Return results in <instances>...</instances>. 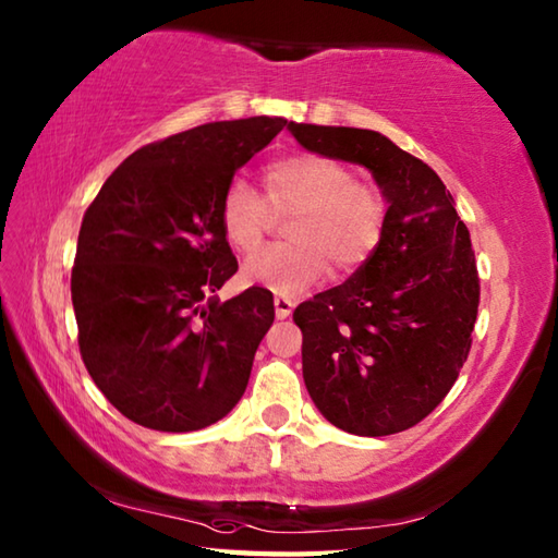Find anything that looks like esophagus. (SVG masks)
Instances as JSON below:
<instances>
[{
    "label": "esophagus",
    "mask_w": 558,
    "mask_h": 558,
    "mask_svg": "<svg viewBox=\"0 0 558 558\" xmlns=\"http://www.w3.org/2000/svg\"><path fill=\"white\" fill-rule=\"evenodd\" d=\"M272 305H276V314H278V319H286V317H290V312H292V307H295V302H292L290 298L276 295V300H272Z\"/></svg>",
    "instance_id": "esophagus-1"
}]
</instances>
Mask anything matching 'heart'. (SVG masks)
<instances>
[{"instance_id": "obj_1", "label": "heart", "mask_w": 558, "mask_h": 558, "mask_svg": "<svg viewBox=\"0 0 558 558\" xmlns=\"http://www.w3.org/2000/svg\"><path fill=\"white\" fill-rule=\"evenodd\" d=\"M263 201L234 180L219 202L227 244L251 253L278 217H288L290 241L258 251L244 266V280L278 295H300L327 278L366 266L388 225V197L373 182L353 178L341 160L292 154L263 170Z\"/></svg>"}]
</instances>
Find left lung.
<instances>
[{
	"label": "left lung",
	"mask_w": 558,
	"mask_h": 558,
	"mask_svg": "<svg viewBox=\"0 0 558 558\" xmlns=\"http://www.w3.org/2000/svg\"><path fill=\"white\" fill-rule=\"evenodd\" d=\"M288 129L314 154L366 166L388 197L366 266L292 314L310 398L349 434L404 432L447 398L469 359L481 302L471 234L441 178L378 131Z\"/></svg>",
	"instance_id": "1"
}]
</instances>
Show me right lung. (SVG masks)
Returning a JSON list of instances; mask_svg holds the SVG:
<instances>
[{"label": "right lung", "mask_w": 558, "mask_h": 558, "mask_svg": "<svg viewBox=\"0 0 558 558\" xmlns=\"http://www.w3.org/2000/svg\"><path fill=\"white\" fill-rule=\"evenodd\" d=\"M288 121H215L154 141L107 178L77 236L70 292L85 368L141 427L195 432L234 410L276 310L248 288L209 298L239 270L219 227L236 170Z\"/></svg>", "instance_id": "1"}]
</instances>
